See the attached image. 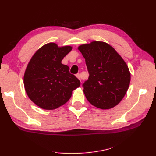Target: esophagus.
<instances>
[{
    "label": "esophagus",
    "instance_id": "1",
    "mask_svg": "<svg viewBox=\"0 0 156 156\" xmlns=\"http://www.w3.org/2000/svg\"><path fill=\"white\" fill-rule=\"evenodd\" d=\"M75 76H76L77 78H78L79 80H81V76H80V74L79 73H77L75 75Z\"/></svg>",
    "mask_w": 156,
    "mask_h": 156
}]
</instances>
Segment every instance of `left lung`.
Here are the masks:
<instances>
[{
  "label": "left lung",
  "mask_w": 156,
  "mask_h": 156,
  "mask_svg": "<svg viewBox=\"0 0 156 156\" xmlns=\"http://www.w3.org/2000/svg\"><path fill=\"white\" fill-rule=\"evenodd\" d=\"M85 58L88 79L83 84L87 100L101 109H109L122 101L128 90L131 74L116 50L105 42L94 41L79 46Z\"/></svg>",
  "instance_id": "left-lung-1"
}]
</instances>
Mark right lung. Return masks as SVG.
<instances>
[{
    "instance_id": "add662e5",
    "label": "right lung",
    "mask_w": 156,
    "mask_h": 156,
    "mask_svg": "<svg viewBox=\"0 0 156 156\" xmlns=\"http://www.w3.org/2000/svg\"><path fill=\"white\" fill-rule=\"evenodd\" d=\"M72 47H58L55 43L43 45L32 56L24 74V86L30 100L45 110H53L65 104L80 81L69 73L62 60Z\"/></svg>"
}]
</instances>
